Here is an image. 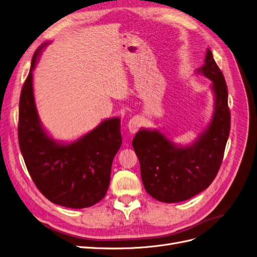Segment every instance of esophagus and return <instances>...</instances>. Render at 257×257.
Masks as SVG:
<instances>
[{
	"mask_svg": "<svg viewBox=\"0 0 257 257\" xmlns=\"http://www.w3.org/2000/svg\"><path fill=\"white\" fill-rule=\"evenodd\" d=\"M141 123H143V121H141V119L139 117H133L128 121L127 127H128V130H130L132 134H135V133L139 130V127L141 126Z\"/></svg>",
	"mask_w": 257,
	"mask_h": 257,
	"instance_id": "34e87169",
	"label": "esophagus"
}]
</instances>
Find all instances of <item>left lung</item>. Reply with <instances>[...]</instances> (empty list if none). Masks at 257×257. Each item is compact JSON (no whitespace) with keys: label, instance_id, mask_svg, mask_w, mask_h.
Here are the masks:
<instances>
[{"label":"left lung","instance_id":"1","mask_svg":"<svg viewBox=\"0 0 257 257\" xmlns=\"http://www.w3.org/2000/svg\"><path fill=\"white\" fill-rule=\"evenodd\" d=\"M198 73L213 82L216 103L209 126L196 143L190 147H176L157 130H141L133 139L145 188L161 202L185 201L206 189L222 163L231 128V112L224 76L209 49L205 64L198 69Z\"/></svg>","mask_w":257,"mask_h":257}]
</instances>
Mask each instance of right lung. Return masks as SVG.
Segmentation results:
<instances>
[{
	"label": "right lung",
	"mask_w": 257,
	"mask_h": 257,
	"mask_svg": "<svg viewBox=\"0 0 257 257\" xmlns=\"http://www.w3.org/2000/svg\"><path fill=\"white\" fill-rule=\"evenodd\" d=\"M43 44L32 59L19 102L18 138L33 182L51 202L70 208H85L107 192L111 164L122 144L120 119L103 121L70 145H59L42 128L33 93V70Z\"/></svg>",
	"instance_id": "1"
}]
</instances>
